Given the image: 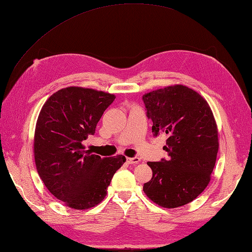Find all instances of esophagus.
<instances>
[{
  "mask_svg": "<svg viewBox=\"0 0 252 252\" xmlns=\"http://www.w3.org/2000/svg\"><path fill=\"white\" fill-rule=\"evenodd\" d=\"M126 161L130 165H137V164H139V161H140V158H127Z\"/></svg>",
  "mask_w": 252,
  "mask_h": 252,
  "instance_id": "1",
  "label": "esophagus"
}]
</instances>
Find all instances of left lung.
Segmentation results:
<instances>
[{
  "label": "left lung",
  "instance_id": "1",
  "mask_svg": "<svg viewBox=\"0 0 252 252\" xmlns=\"http://www.w3.org/2000/svg\"><path fill=\"white\" fill-rule=\"evenodd\" d=\"M142 100L154 136L166 133L168 158L149 161L152 179L144 183L147 196L164 208L191 203L208 186L215 168L219 139L208 102L183 85L144 94Z\"/></svg>",
  "mask_w": 252,
  "mask_h": 252
}]
</instances>
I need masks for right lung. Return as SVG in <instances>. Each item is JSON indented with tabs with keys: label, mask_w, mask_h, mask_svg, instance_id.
Instances as JSON below:
<instances>
[{
	"label": "right lung",
	"mask_w": 252,
	"mask_h": 252,
	"mask_svg": "<svg viewBox=\"0 0 252 252\" xmlns=\"http://www.w3.org/2000/svg\"><path fill=\"white\" fill-rule=\"evenodd\" d=\"M115 96L92 88L66 87L44 103L34 133V159L48 191L68 207L84 210L101 203L124 155L101 158L85 151L103 112Z\"/></svg>",
	"instance_id": "1"
}]
</instances>
